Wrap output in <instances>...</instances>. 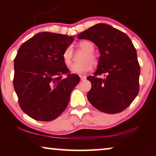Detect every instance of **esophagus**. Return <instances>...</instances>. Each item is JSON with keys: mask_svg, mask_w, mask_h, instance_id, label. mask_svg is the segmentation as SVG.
Returning <instances> with one entry per match:
<instances>
[{"mask_svg": "<svg viewBox=\"0 0 156 156\" xmlns=\"http://www.w3.org/2000/svg\"><path fill=\"white\" fill-rule=\"evenodd\" d=\"M80 77L81 79V80H85L87 79V76H84V75H80Z\"/></svg>", "mask_w": 156, "mask_h": 156, "instance_id": "obj_1", "label": "esophagus"}]
</instances>
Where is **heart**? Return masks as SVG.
<instances>
[{"label": "heart", "instance_id": "obj_1", "mask_svg": "<svg viewBox=\"0 0 156 156\" xmlns=\"http://www.w3.org/2000/svg\"><path fill=\"white\" fill-rule=\"evenodd\" d=\"M78 46L85 54L81 58V62L74 64L72 66L71 71L74 73L82 74L89 71L92 67V65H97V60L95 55L93 54L94 48L92 43L88 41H82L79 43ZM72 58L73 49L72 46H68L62 54L63 61L67 67H69L72 64Z\"/></svg>", "mask_w": 156, "mask_h": 156}]
</instances>
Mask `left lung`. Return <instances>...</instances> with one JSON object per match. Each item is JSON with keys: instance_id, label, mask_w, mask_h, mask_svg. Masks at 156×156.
<instances>
[{"instance_id": "1", "label": "left lung", "mask_w": 156, "mask_h": 156, "mask_svg": "<svg viewBox=\"0 0 156 156\" xmlns=\"http://www.w3.org/2000/svg\"><path fill=\"white\" fill-rule=\"evenodd\" d=\"M99 49L100 57L94 76H87L91 88L87 98L91 105L106 114L126 109L139 91L140 65L137 53L126 34L105 23H99L79 34ZM104 74V78L97 76Z\"/></svg>"}]
</instances>
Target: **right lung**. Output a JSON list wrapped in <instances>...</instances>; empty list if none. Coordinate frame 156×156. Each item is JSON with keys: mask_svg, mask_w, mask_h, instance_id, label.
<instances>
[{"mask_svg": "<svg viewBox=\"0 0 156 156\" xmlns=\"http://www.w3.org/2000/svg\"><path fill=\"white\" fill-rule=\"evenodd\" d=\"M73 40L72 36L42 32L19 48L14 59L13 86L21 109L35 120L57 118L80 82V76L69 74L62 59Z\"/></svg>", "mask_w": 156, "mask_h": 156, "instance_id": "right-lung-1", "label": "right lung"}]
</instances>
